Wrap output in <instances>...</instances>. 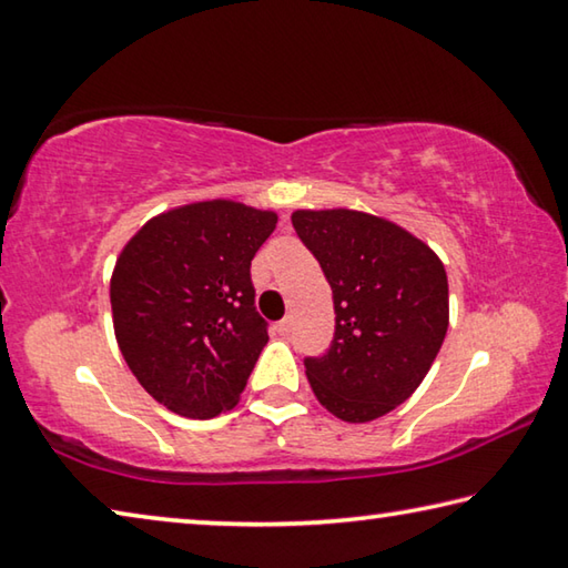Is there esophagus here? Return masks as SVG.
<instances>
[{"label": "esophagus", "mask_w": 568, "mask_h": 568, "mask_svg": "<svg viewBox=\"0 0 568 568\" xmlns=\"http://www.w3.org/2000/svg\"><path fill=\"white\" fill-rule=\"evenodd\" d=\"M275 328H277V333H281V335H287V333H291V331H293V318H291V315H287V318H283L281 323H277Z\"/></svg>", "instance_id": "obj_1"}]
</instances>
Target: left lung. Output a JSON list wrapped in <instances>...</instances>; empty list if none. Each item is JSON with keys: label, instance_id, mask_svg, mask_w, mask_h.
Returning a JSON list of instances; mask_svg holds the SVG:
<instances>
[{"label": "left lung", "instance_id": "1", "mask_svg": "<svg viewBox=\"0 0 568 568\" xmlns=\"http://www.w3.org/2000/svg\"><path fill=\"white\" fill-rule=\"evenodd\" d=\"M297 237L318 257L335 305V335L305 376L345 423L386 416L413 396L448 331V277L420 237L361 210H295Z\"/></svg>", "mask_w": 568, "mask_h": 568}]
</instances>
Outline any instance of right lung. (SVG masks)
<instances>
[{"instance_id":"obj_1","label":"right lung","mask_w":568,"mask_h":568,"mask_svg":"<svg viewBox=\"0 0 568 568\" xmlns=\"http://www.w3.org/2000/svg\"><path fill=\"white\" fill-rule=\"evenodd\" d=\"M275 225L273 210L200 200L150 217L118 255L114 338L140 386L178 416L237 406L267 343L250 261Z\"/></svg>"}]
</instances>
